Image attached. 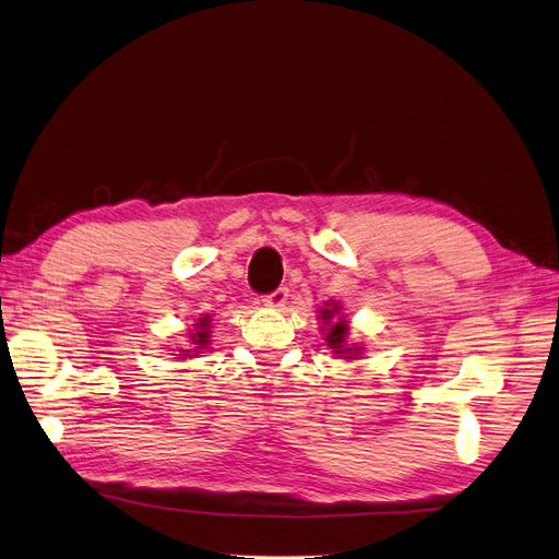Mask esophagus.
<instances>
[{"label": "esophagus", "mask_w": 559, "mask_h": 559, "mask_svg": "<svg viewBox=\"0 0 559 559\" xmlns=\"http://www.w3.org/2000/svg\"><path fill=\"white\" fill-rule=\"evenodd\" d=\"M286 298H289V289H286V286H280L277 292L263 296V306L265 308H273V310H280L286 304Z\"/></svg>", "instance_id": "obj_1"}]
</instances>
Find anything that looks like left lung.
I'll return each instance as SVG.
<instances>
[{"label": "left lung", "instance_id": "1", "mask_svg": "<svg viewBox=\"0 0 559 559\" xmlns=\"http://www.w3.org/2000/svg\"><path fill=\"white\" fill-rule=\"evenodd\" d=\"M317 320L322 322L320 336L322 345L331 350V357L341 361L361 359V355H365V343L350 341V320L338 300H324V306L317 310Z\"/></svg>", "mask_w": 559, "mask_h": 559}]
</instances>
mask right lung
<instances>
[{
  "label": "right lung",
  "mask_w": 559,
  "mask_h": 559,
  "mask_svg": "<svg viewBox=\"0 0 559 559\" xmlns=\"http://www.w3.org/2000/svg\"><path fill=\"white\" fill-rule=\"evenodd\" d=\"M214 324V312H202L198 320H194L192 329L188 331V341L186 345H176V350L171 355H176L178 361H188V359H198L204 353L211 350V326Z\"/></svg>",
  "instance_id": "obj_1"
}]
</instances>
